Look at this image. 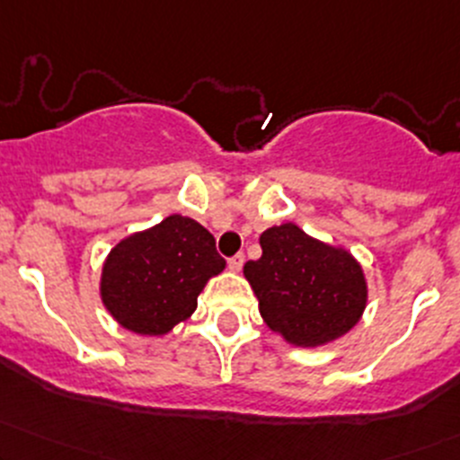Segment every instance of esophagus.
Returning <instances> with one entry per match:
<instances>
[{"mask_svg": "<svg viewBox=\"0 0 460 460\" xmlns=\"http://www.w3.org/2000/svg\"><path fill=\"white\" fill-rule=\"evenodd\" d=\"M226 264H229V270L240 272V270H242V266H244V255L238 253V255L229 257V261H226Z\"/></svg>", "mask_w": 460, "mask_h": 460, "instance_id": "34e87169", "label": "esophagus"}]
</instances>
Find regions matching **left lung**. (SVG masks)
Segmentation results:
<instances>
[{"mask_svg":"<svg viewBox=\"0 0 460 460\" xmlns=\"http://www.w3.org/2000/svg\"><path fill=\"white\" fill-rule=\"evenodd\" d=\"M261 257L246 261L260 314L288 345L316 349L351 332L369 301L365 269L342 246L312 238L295 222L260 235Z\"/></svg>","mask_w":460,"mask_h":460,"instance_id":"8db88e82","label":"left lung"}]
</instances>
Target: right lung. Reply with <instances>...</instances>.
I'll use <instances>...</instances> for the list:
<instances>
[{
	"mask_svg": "<svg viewBox=\"0 0 460 460\" xmlns=\"http://www.w3.org/2000/svg\"><path fill=\"white\" fill-rule=\"evenodd\" d=\"M225 266L214 235L188 216L172 214L109 251L100 299L124 330L165 336L194 314L207 281Z\"/></svg>",
	"mask_w": 460,
	"mask_h": 460,
	"instance_id": "right-lung-1",
	"label": "right lung"
}]
</instances>
